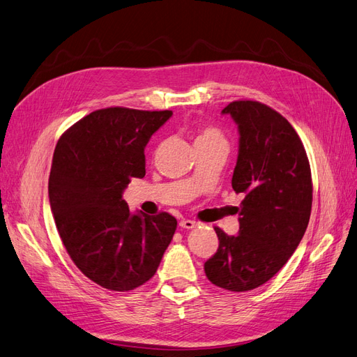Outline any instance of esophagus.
I'll list each match as a JSON object with an SVG mask.
<instances>
[{
  "label": "esophagus",
  "mask_w": 357,
  "mask_h": 357,
  "mask_svg": "<svg viewBox=\"0 0 357 357\" xmlns=\"http://www.w3.org/2000/svg\"><path fill=\"white\" fill-rule=\"evenodd\" d=\"M179 226L183 227V229H192L197 226V222L195 220H191V219H183L179 222Z\"/></svg>",
  "instance_id": "obj_1"
}]
</instances>
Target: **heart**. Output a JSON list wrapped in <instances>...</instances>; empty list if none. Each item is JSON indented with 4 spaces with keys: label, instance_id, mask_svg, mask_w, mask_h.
<instances>
[{
    "label": "heart",
    "instance_id": "obj_1",
    "mask_svg": "<svg viewBox=\"0 0 357 357\" xmlns=\"http://www.w3.org/2000/svg\"><path fill=\"white\" fill-rule=\"evenodd\" d=\"M211 142H225V137L217 128H213V127L201 128L198 135H197L195 144H198V143H211Z\"/></svg>",
    "mask_w": 357,
    "mask_h": 357
}]
</instances>
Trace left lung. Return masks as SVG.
I'll list each match as a JSON object with an SVG mask.
<instances>
[{"instance_id": "obj_1", "label": "left lung", "mask_w": 357, "mask_h": 357, "mask_svg": "<svg viewBox=\"0 0 357 357\" xmlns=\"http://www.w3.org/2000/svg\"><path fill=\"white\" fill-rule=\"evenodd\" d=\"M222 112L238 123L231 188L245 198L239 235L214 227L219 248L204 271L215 286L246 291L267 283L301 243L312 208L311 166L298 132L273 107L235 100Z\"/></svg>"}]
</instances>
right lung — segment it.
<instances>
[{"instance_id": "1", "label": "right lung", "mask_w": 357, "mask_h": 357, "mask_svg": "<svg viewBox=\"0 0 357 357\" xmlns=\"http://www.w3.org/2000/svg\"><path fill=\"white\" fill-rule=\"evenodd\" d=\"M172 111L106 107L77 121L56 143L48 183L61 241L96 284L128 291L156 273L174 238L169 213L131 214L122 192L146 175L144 147Z\"/></svg>"}]
</instances>
